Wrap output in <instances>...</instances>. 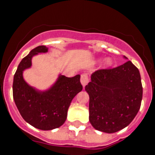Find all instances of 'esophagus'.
Listing matches in <instances>:
<instances>
[{
    "mask_svg": "<svg viewBox=\"0 0 155 155\" xmlns=\"http://www.w3.org/2000/svg\"><path fill=\"white\" fill-rule=\"evenodd\" d=\"M80 82H81V84L83 85V87H85V86L87 85L89 82V79H88V76H87V75H86V74H83V75H81Z\"/></svg>",
    "mask_w": 155,
    "mask_h": 155,
    "instance_id": "esophagus-1",
    "label": "esophagus"
}]
</instances>
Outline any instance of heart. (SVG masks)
<instances>
[{
	"label": "heart",
	"instance_id": "b5f03b06",
	"mask_svg": "<svg viewBox=\"0 0 155 155\" xmlns=\"http://www.w3.org/2000/svg\"><path fill=\"white\" fill-rule=\"evenodd\" d=\"M113 64V61L112 59L110 58H106L104 61V68H109Z\"/></svg>",
	"mask_w": 155,
	"mask_h": 155
}]
</instances>
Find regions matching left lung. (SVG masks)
I'll list each match as a JSON object with an SVG mask.
<instances>
[{"mask_svg":"<svg viewBox=\"0 0 155 155\" xmlns=\"http://www.w3.org/2000/svg\"><path fill=\"white\" fill-rule=\"evenodd\" d=\"M91 79L85 91L90 97L89 120L93 127L113 134L129 126L139 111L142 101L138 68L128 61L116 68L96 71Z\"/></svg>","mask_w":155,"mask_h":155,"instance_id":"8db88e82","label":"left lung"}]
</instances>
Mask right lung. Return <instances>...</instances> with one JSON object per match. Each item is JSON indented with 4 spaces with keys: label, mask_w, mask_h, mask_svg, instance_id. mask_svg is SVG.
Here are the masks:
<instances>
[{
    "label": "right lung",
    "mask_w": 155,
    "mask_h": 155,
    "mask_svg": "<svg viewBox=\"0 0 155 155\" xmlns=\"http://www.w3.org/2000/svg\"><path fill=\"white\" fill-rule=\"evenodd\" d=\"M48 52L46 46H39L29 52L18 64L13 79V98L20 115L33 127L51 130L64 124L68 107L76 94L83 90L80 75L66 77L58 74L56 81L41 91L25 81L23 72L32 66V59Z\"/></svg>",
    "instance_id": "right-lung-1"
}]
</instances>
